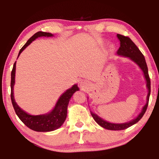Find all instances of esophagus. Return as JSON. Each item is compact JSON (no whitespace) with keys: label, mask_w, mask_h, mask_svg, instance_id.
Returning <instances> with one entry per match:
<instances>
[{"label":"esophagus","mask_w":159,"mask_h":159,"mask_svg":"<svg viewBox=\"0 0 159 159\" xmlns=\"http://www.w3.org/2000/svg\"><path fill=\"white\" fill-rule=\"evenodd\" d=\"M80 87H81L82 88H85V82H83V81H81L80 82Z\"/></svg>","instance_id":"34e87169"}]
</instances>
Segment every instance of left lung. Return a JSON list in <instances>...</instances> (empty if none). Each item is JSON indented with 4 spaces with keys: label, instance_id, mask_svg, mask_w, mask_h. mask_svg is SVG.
Returning a JSON list of instances; mask_svg holds the SVG:
<instances>
[{
    "label": "left lung",
    "instance_id": "1",
    "mask_svg": "<svg viewBox=\"0 0 159 159\" xmlns=\"http://www.w3.org/2000/svg\"><path fill=\"white\" fill-rule=\"evenodd\" d=\"M116 36L120 41V47L119 49L117 50L116 55L118 56H121V57L128 58L129 60H130L131 61H133L134 63H135L137 65L139 66V68L142 70V71L143 72L145 80H146L148 93L147 96V102L144 105V107H142L141 112L138 115V116L134 118V119L130 120V121L122 123H111L103 119V118L95 114V113H93L92 111H90V114L92 115L94 120H95L101 127L110 130H125V129L130 127V126L138 123L142 118V116H143L145 111H146V110L147 109L151 93V82L149 74H148V68L147 66V63L146 61H145L144 55H142V53L140 52V50H139V48L136 46V45L131 41L130 38L122 36V35L120 34H117ZM88 99H89V98H88Z\"/></svg>",
    "mask_w": 159,
    "mask_h": 159
}]
</instances>
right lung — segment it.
Returning a JSON list of instances; mask_svg holds the SVG:
<instances>
[{
  "mask_svg": "<svg viewBox=\"0 0 159 159\" xmlns=\"http://www.w3.org/2000/svg\"><path fill=\"white\" fill-rule=\"evenodd\" d=\"M52 34L48 32L39 31L35 34L29 39L25 45L21 48L18 54V57L25 48L29 46L32 42L39 37H52ZM15 72H16V61L13 65V69L11 72V100L16 114L20 119L31 130L37 132H50L53 131L60 128L65 121L67 116V108L69 102L72 95L76 91L79 90V88L77 84L72 85L71 88L67 89L62 93L56 102L55 107L50 111L43 114L31 115L21 108L15 102L14 97V85L15 83Z\"/></svg>",
  "mask_w": 159,
  "mask_h": 159,
  "instance_id": "add662e5",
  "label": "right lung"
}]
</instances>
